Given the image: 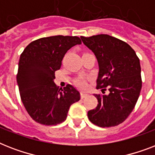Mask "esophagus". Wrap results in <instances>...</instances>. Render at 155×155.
Returning a JSON list of instances; mask_svg holds the SVG:
<instances>
[{"label":"esophagus","mask_w":155,"mask_h":155,"mask_svg":"<svg viewBox=\"0 0 155 155\" xmlns=\"http://www.w3.org/2000/svg\"><path fill=\"white\" fill-rule=\"evenodd\" d=\"M87 93H85V92H81V93H80V97H81L82 99L85 98V97H87Z\"/></svg>","instance_id":"1"}]
</instances>
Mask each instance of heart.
I'll return each mask as SVG.
<instances>
[{
    "mask_svg": "<svg viewBox=\"0 0 155 155\" xmlns=\"http://www.w3.org/2000/svg\"><path fill=\"white\" fill-rule=\"evenodd\" d=\"M76 84H77V85L80 87V88H84V87H86V82H85V80H83V79H79V80H77Z\"/></svg>",
    "mask_w": 155,
    "mask_h": 155,
    "instance_id": "obj_1",
    "label": "heart"
}]
</instances>
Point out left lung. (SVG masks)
Listing matches in <instances>:
<instances>
[{"mask_svg": "<svg viewBox=\"0 0 155 155\" xmlns=\"http://www.w3.org/2000/svg\"><path fill=\"white\" fill-rule=\"evenodd\" d=\"M80 38L97 57V88L104 93L94 94L98 104L87 112V117L100 127L116 126L129 117L139 97L142 83L139 58L130 45L110 35ZM106 87L108 95L103 92Z\"/></svg>", "mask_w": 155, "mask_h": 155, "instance_id": "1", "label": "left lung"}]
</instances>
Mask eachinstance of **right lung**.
I'll return each instance as SVG.
<instances>
[{"mask_svg": "<svg viewBox=\"0 0 155 155\" xmlns=\"http://www.w3.org/2000/svg\"><path fill=\"white\" fill-rule=\"evenodd\" d=\"M81 40L77 36L57 35L33 41L20 56L17 82L21 101L36 122L56 125L66 120L70 106L80 99V92L68 84L63 89L54 83L68 50Z\"/></svg>", "mask_w": 155, "mask_h": 155, "instance_id": "obj_1", "label": "right lung"}]
</instances>
